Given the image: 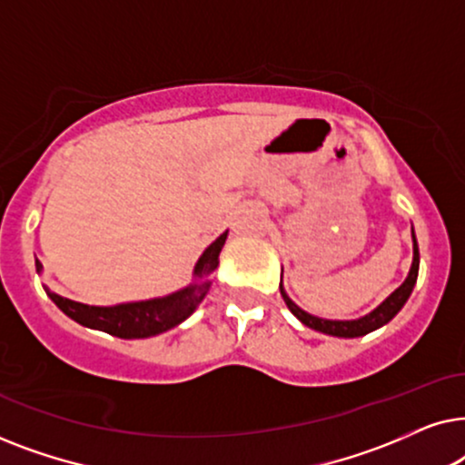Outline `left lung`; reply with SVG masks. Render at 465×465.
Listing matches in <instances>:
<instances>
[{"label": "left lung", "instance_id": "1", "mask_svg": "<svg viewBox=\"0 0 465 465\" xmlns=\"http://www.w3.org/2000/svg\"><path fill=\"white\" fill-rule=\"evenodd\" d=\"M417 275H419V245H417L415 231H412V264H411L409 275L404 279V283L400 285L398 290H393L377 309H372L371 313L358 317V320H323V317L311 315L292 301L288 292L283 288V282H279V290H282V296L285 304H288V309L294 313L296 320L304 323L307 328L317 330V332L328 334V336H339V339H358V336L374 332V330H379L381 326H385V323H390L393 317L400 313V309L404 307L406 301H409V296L412 294V288H415L417 283ZM282 277H283V269H282Z\"/></svg>", "mask_w": 465, "mask_h": 465}]
</instances>
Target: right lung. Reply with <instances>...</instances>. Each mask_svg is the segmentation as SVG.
I'll return each instance as SVG.
<instances>
[{
	"label": "right lung",
	"mask_w": 465,
	"mask_h": 465,
	"mask_svg": "<svg viewBox=\"0 0 465 465\" xmlns=\"http://www.w3.org/2000/svg\"><path fill=\"white\" fill-rule=\"evenodd\" d=\"M228 231L222 232L201 258L196 260L193 271V283L186 288L171 292L167 296L150 298V301H135V302H120L112 307H94V304L75 302L72 298L56 294L44 285L50 301L59 307L67 317L78 322L80 326L101 330L118 339H150V336L163 334L167 330L180 326L194 313L196 307L203 302V298L212 288V272L220 264V252L226 243ZM44 266L40 260H35L37 275H42Z\"/></svg>",
	"instance_id": "right-lung-1"
}]
</instances>
